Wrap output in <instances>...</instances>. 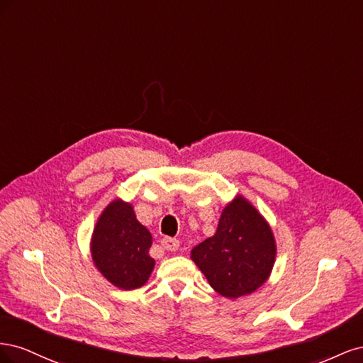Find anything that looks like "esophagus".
<instances>
[{"label":"esophagus","mask_w":363,"mask_h":363,"mask_svg":"<svg viewBox=\"0 0 363 363\" xmlns=\"http://www.w3.org/2000/svg\"><path fill=\"white\" fill-rule=\"evenodd\" d=\"M160 245L168 251H177L179 250V240L175 238H164V239H162Z\"/></svg>","instance_id":"34e87169"}]
</instances>
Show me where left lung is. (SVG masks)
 Here are the masks:
<instances>
[{"label": "left lung", "instance_id": "8db88e82", "mask_svg": "<svg viewBox=\"0 0 363 363\" xmlns=\"http://www.w3.org/2000/svg\"><path fill=\"white\" fill-rule=\"evenodd\" d=\"M277 256L272 228L244 195L221 212L216 233L192 248L191 259L225 298L250 295L265 284Z\"/></svg>", "mask_w": 363, "mask_h": 363}]
</instances>
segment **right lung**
<instances>
[{
  "mask_svg": "<svg viewBox=\"0 0 363 363\" xmlns=\"http://www.w3.org/2000/svg\"><path fill=\"white\" fill-rule=\"evenodd\" d=\"M151 244L152 236L136 219L133 204L115 199L98 216L89 248L98 272L118 289L131 291L144 286L155 269Z\"/></svg>",
  "mask_w": 363,
  "mask_h": 363,
  "instance_id": "right-lung-1",
  "label": "right lung"
}]
</instances>
